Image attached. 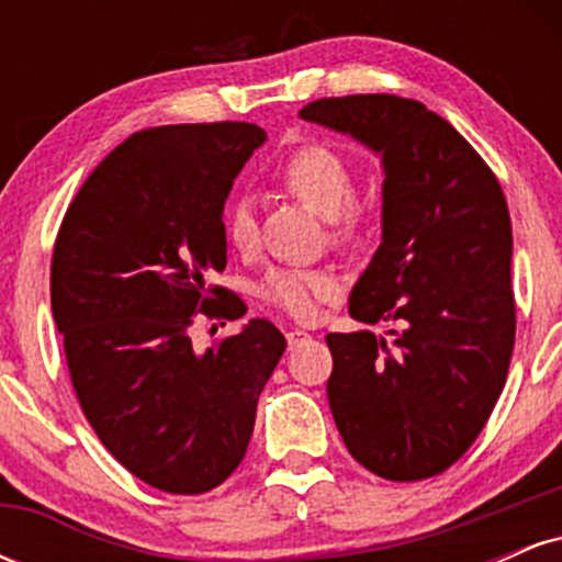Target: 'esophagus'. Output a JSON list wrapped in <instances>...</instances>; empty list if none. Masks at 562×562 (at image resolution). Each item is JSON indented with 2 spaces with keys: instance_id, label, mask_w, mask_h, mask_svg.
<instances>
[{
  "instance_id": "1",
  "label": "esophagus",
  "mask_w": 562,
  "mask_h": 562,
  "mask_svg": "<svg viewBox=\"0 0 562 562\" xmlns=\"http://www.w3.org/2000/svg\"><path fill=\"white\" fill-rule=\"evenodd\" d=\"M285 338H288V348L293 351V348H299V346L306 344V340H312V335L303 333V330H288Z\"/></svg>"
}]
</instances>
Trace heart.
I'll return each mask as SVG.
<instances>
[{
  "mask_svg": "<svg viewBox=\"0 0 562 562\" xmlns=\"http://www.w3.org/2000/svg\"><path fill=\"white\" fill-rule=\"evenodd\" d=\"M282 190L299 198L319 216L330 218L333 240L357 243L364 232V211L353 203V169L327 145H303L277 171ZM224 232L237 250L248 254L259 243V216L250 198L237 195L224 211ZM338 293V280L325 269H280L263 282L261 295L295 319H312L319 303Z\"/></svg>",
  "mask_w": 562,
  "mask_h": 562,
  "instance_id": "obj_1",
  "label": "heart"
}]
</instances>
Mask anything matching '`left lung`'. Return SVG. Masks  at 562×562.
<instances>
[{"label":"left lung","instance_id":"obj_1","mask_svg":"<svg viewBox=\"0 0 562 562\" xmlns=\"http://www.w3.org/2000/svg\"><path fill=\"white\" fill-rule=\"evenodd\" d=\"M308 124L380 156V248L348 295L396 340L330 333V412L353 460L389 481L443 473L505 389L515 344L513 227L502 187L468 139L423 102L351 94L308 102Z\"/></svg>","mask_w":562,"mask_h":562}]
</instances>
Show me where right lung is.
<instances>
[{
	"instance_id": "obj_1",
	"label": "right lung",
	"mask_w": 562,
	"mask_h": 562,
	"mask_svg": "<svg viewBox=\"0 0 562 562\" xmlns=\"http://www.w3.org/2000/svg\"><path fill=\"white\" fill-rule=\"evenodd\" d=\"M263 139L240 121L132 134L57 232L53 314L76 396L105 449L160 492L203 494L235 473L288 346L267 319L205 351L190 338L195 312L245 314L237 295L214 306L224 290L205 277L227 267L224 203Z\"/></svg>"
}]
</instances>
